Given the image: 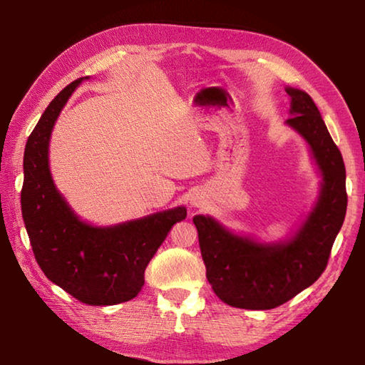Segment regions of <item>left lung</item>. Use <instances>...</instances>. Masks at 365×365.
Masks as SVG:
<instances>
[{
	"label": "left lung",
	"instance_id": "1",
	"mask_svg": "<svg viewBox=\"0 0 365 365\" xmlns=\"http://www.w3.org/2000/svg\"><path fill=\"white\" fill-rule=\"evenodd\" d=\"M292 113L287 123L311 146L324 183L314 211L285 245H259L237 237L211 217H193L206 277L228 306L265 311L282 306L311 287L329 264L331 246L343 225L348 195L346 169L335 141L306 91L287 88Z\"/></svg>",
	"mask_w": 365,
	"mask_h": 365
}]
</instances>
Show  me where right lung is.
Segmentation results:
<instances>
[{
    "instance_id": "right-lung-1",
    "label": "right lung",
    "mask_w": 365,
    "mask_h": 365,
    "mask_svg": "<svg viewBox=\"0 0 365 365\" xmlns=\"http://www.w3.org/2000/svg\"><path fill=\"white\" fill-rule=\"evenodd\" d=\"M82 80H73L49 103L27 140L22 217L34 256L49 280L85 304L113 306L141 292L146 265L170 228L187 217V209L108 228L85 224L71 211L51 180L48 143L54 120Z\"/></svg>"
}]
</instances>
